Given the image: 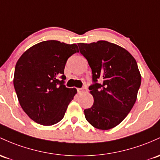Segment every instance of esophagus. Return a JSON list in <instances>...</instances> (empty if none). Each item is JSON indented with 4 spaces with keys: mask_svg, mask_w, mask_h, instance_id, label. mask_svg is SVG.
I'll return each mask as SVG.
<instances>
[{
    "mask_svg": "<svg viewBox=\"0 0 160 160\" xmlns=\"http://www.w3.org/2000/svg\"><path fill=\"white\" fill-rule=\"evenodd\" d=\"M83 91H84L83 88H79V89H77V92H78V93H82V92H83Z\"/></svg>",
    "mask_w": 160,
    "mask_h": 160,
    "instance_id": "34e87169",
    "label": "esophagus"
}]
</instances>
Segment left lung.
Returning <instances> with one entry per match:
<instances>
[{"instance_id":"8db88e82","label":"left lung","mask_w":160,"mask_h":160,"mask_svg":"<svg viewBox=\"0 0 160 160\" xmlns=\"http://www.w3.org/2000/svg\"><path fill=\"white\" fill-rule=\"evenodd\" d=\"M78 46L92 69L93 82L89 89L94 102L84 110L86 119L96 128H113L136 102L141 83L137 61L126 49L107 41Z\"/></svg>"}]
</instances>
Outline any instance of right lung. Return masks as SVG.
Returning a JSON list of instances; mask_svg holds the SVG:
<instances>
[{
  "mask_svg": "<svg viewBox=\"0 0 160 160\" xmlns=\"http://www.w3.org/2000/svg\"><path fill=\"white\" fill-rule=\"evenodd\" d=\"M76 52V44L48 40L32 46L17 61L16 93L23 111L38 124H57L73 99L77 89L66 87L64 73L67 61Z\"/></svg>",
  "mask_w": 160,
  "mask_h": 160,
  "instance_id": "1",
  "label": "right lung"
}]
</instances>
